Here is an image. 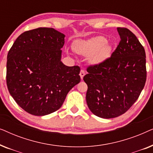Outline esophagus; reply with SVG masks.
I'll list each match as a JSON object with an SVG mask.
<instances>
[{"instance_id": "obj_1", "label": "esophagus", "mask_w": 153, "mask_h": 153, "mask_svg": "<svg viewBox=\"0 0 153 153\" xmlns=\"http://www.w3.org/2000/svg\"><path fill=\"white\" fill-rule=\"evenodd\" d=\"M85 71L83 70H81L80 71V74H79V75H80L81 79H83V76H85Z\"/></svg>"}]
</instances>
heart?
Masks as SVG:
<instances>
[{
	"label": "heart",
	"mask_w": 153,
	"mask_h": 153,
	"mask_svg": "<svg viewBox=\"0 0 153 153\" xmlns=\"http://www.w3.org/2000/svg\"><path fill=\"white\" fill-rule=\"evenodd\" d=\"M74 51L83 56H90L91 64L97 65L109 57L111 48L104 37L97 36L88 40H78L73 45Z\"/></svg>",
	"instance_id": "obj_1"
}]
</instances>
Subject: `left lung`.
Wrapping results in <instances>:
<instances>
[{
    "mask_svg": "<svg viewBox=\"0 0 153 153\" xmlns=\"http://www.w3.org/2000/svg\"><path fill=\"white\" fill-rule=\"evenodd\" d=\"M120 40L111 57L87 68L86 102L91 112L102 118L125 114L139 98L146 81L145 49L126 28H117Z\"/></svg>",
    "mask_w": 153,
    "mask_h": 153,
    "instance_id": "left-lung-1",
    "label": "left lung"
}]
</instances>
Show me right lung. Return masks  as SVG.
<instances>
[{
  "mask_svg": "<svg viewBox=\"0 0 153 153\" xmlns=\"http://www.w3.org/2000/svg\"><path fill=\"white\" fill-rule=\"evenodd\" d=\"M64 38L52 28H35L21 34L8 52V91L29 114L45 116L58 110L80 82V68L60 61Z\"/></svg>",
  "mask_w": 153,
  "mask_h": 153,
  "instance_id": "add662e5",
  "label": "right lung"
}]
</instances>
